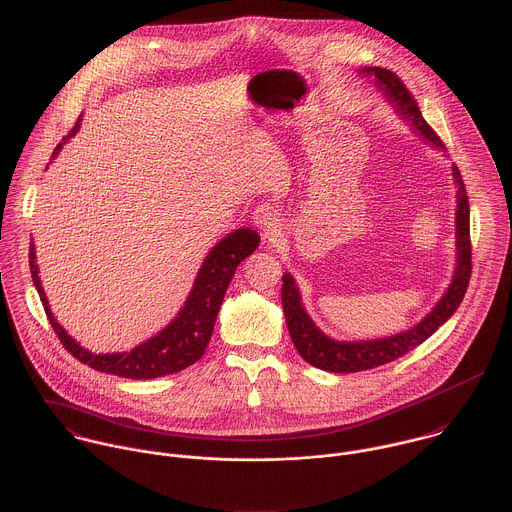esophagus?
<instances>
[{"label":"esophagus","instance_id":"obj_1","mask_svg":"<svg viewBox=\"0 0 512 512\" xmlns=\"http://www.w3.org/2000/svg\"><path fill=\"white\" fill-rule=\"evenodd\" d=\"M253 221L261 229V235H263L265 241H271L279 233L281 219H279L277 209H273L271 205H257L255 211H253Z\"/></svg>","mask_w":512,"mask_h":512}]
</instances>
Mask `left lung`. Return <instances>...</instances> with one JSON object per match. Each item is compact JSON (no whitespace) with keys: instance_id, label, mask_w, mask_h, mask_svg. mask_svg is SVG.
I'll return each instance as SVG.
<instances>
[{"instance_id":"8db88e82","label":"left lung","mask_w":512,"mask_h":512,"mask_svg":"<svg viewBox=\"0 0 512 512\" xmlns=\"http://www.w3.org/2000/svg\"><path fill=\"white\" fill-rule=\"evenodd\" d=\"M364 75H372L376 79V85L382 89L386 99L396 106V110L411 122V126L421 132L425 140H429L433 146L443 148L441 138L435 134V130L425 122L421 116V110L413 101V95L409 93L404 81L380 67H364L360 69ZM453 178L459 188L457 192V267L453 281L447 289V293L441 297V301L433 307V310L417 322L411 330L378 338V340H362V342H338L322 334L314 322L310 320L307 310L301 303V295L297 289L295 279L285 273L283 275V287H281V299L283 310L287 318V328L293 338V344L297 346L299 354L308 364L336 374H350V372H362L372 370L378 366H384L388 362H394L396 358L408 354L415 346L425 342L441 324H445L451 314L459 308L471 279V235H469V198L463 184V178L459 170L453 166Z\"/></svg>"}]
</instances>
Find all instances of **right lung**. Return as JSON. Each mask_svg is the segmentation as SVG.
<instances>
[{"label":"right lung","mask_w":512,"mask_h":512,"mask_svg":"<svg viewBox=\"0 0 512 512\" xmlns=\"http://www.w3.org/2000/svg\"><path fill=\"white\" fill-rule=\"evenodd\" d=\"M81 122V118H79ZM75 124L73 130L57 144L53 150L51 160L59 154L63 144L77 134L81 124ZM259 247V235L253 229H237L223 237L205 257L202 269L196 277L194 289L184 303L178 316L156 336L138 344L130 352L120 354H93L85 350L73 336L65 332V328L55 320L45 291L39 281V269L35 263V245L29 247V267L33 285L39 293V299L45 308L47 320L51 322L55 334L59 336L65 350H69L79 362L91 366L97 372L132 378V380H152L168 374H176L192 364H196L204 356L205 348L209 344L213 324L217 318L219 307L223 303L225 291L235 275L237 265L249 257Z\"/></svg>","instance_id":"right-lung-1"}]
</instances>
